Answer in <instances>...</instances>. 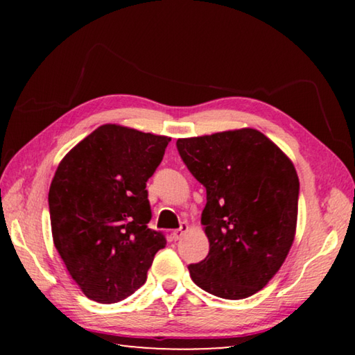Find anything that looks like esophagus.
Wrapping results in <instances>:
<instances>
[{
    "label": "esophagus",
    "mask_w": 355,
    "mask_h": 355,
    "mask_svg": "<svg viewBox=\"0 0 355 355\" xmlns=\"http://www.w3.org/2000/svg\"><path fill=\"white\" fill-rule=\"evenodd\" d=\"M188 224H186V222H183L182 225H180V228H177V230H173L172 233H171V238L173 239V241H178L180 238H182L186 232H188Z\"/></svg>",
    "instance_id": "1"
}]
</instances>
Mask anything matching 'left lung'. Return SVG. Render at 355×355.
<instances>
[{"mask_svg":"<svg viewBox=\"0 0 355 355\" xmlns=\"http://www.w3.org/2000/svg\"><path fill=\"white\" fill-rule=\"evenodd\" d=\"M188 171L207 189L205 260L189 264L197 286L222 299L249 297L279 271L297 220L299 178L260 131L243 128L177 141Z\"/></svg>","mask_w":355,"mask_h":355,"instance_id":"obj_1","label":"left lung"}]
</instances>
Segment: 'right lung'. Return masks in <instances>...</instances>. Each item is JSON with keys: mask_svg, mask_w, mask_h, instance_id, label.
Instances as JSON below:
<instances>
[{"mask_svg": "<svg viewBox=\"0 0 355 355\" xmlns=\"http://www.w3.org/2000/svg\"><path fill=\"white\" fill-rule=\"evenodd\" d=\"M171 137L101 125L59 163L48 192L59 255L83 293L119 302L147 280L155 254L166 248L152 219L147 182Z\"/></svg>", "mask_w": 355, "mask_h": 355, "instance_id": "add662e5", "label": "right lung"}]
</instances>
